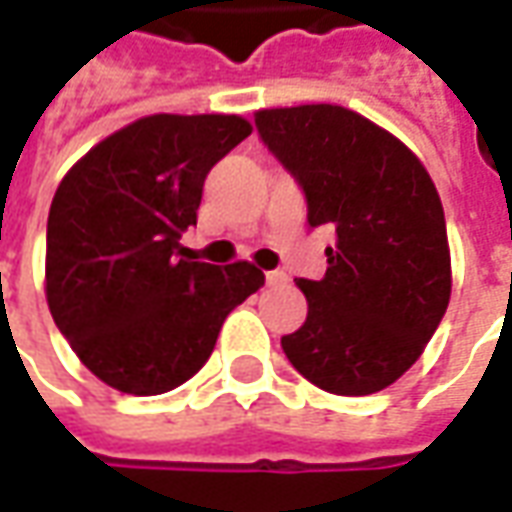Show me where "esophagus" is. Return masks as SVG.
Here are the masks:
<instances>
[{
	"instance_id": "esophagus-1",
	"label": "esophagus",
	"mask_w": 512,
	"mask_h": 512,
	"mask_svg": "<svg viewBox=\"0 0 512 512\" xmlns=\"http://www.w3.org/2000/svg\"><path fill=\"white\" fill-rule=\"evenodd\" d=\"M266 283L269 285L288 283V274H285V271H266Z\"/></svg>"
}]
</instances>
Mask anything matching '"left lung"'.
<instances>
[{
    "mask_svg": "<svg viewBox=\"0 0 512 512\" xmlns=\"http://www.w3.org/2000/svg\"><path fill=\"white\" fill-rule=\"evenodd\" d=\"M255 125L305 193L308 227L336 229L325 277H297L308 319L283 353L325 392L373 395L415 364L448 308L437 187L401 139L342 106L266 109Z\"/></svg>",
    "mask_w": 512,
    "mask_h": 512,
    "instance_id": "obj_1",
    "label": "left lung"
}]
</instances>
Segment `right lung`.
<instances>
[{
	"label": "right lung",
	"mask_w": 512,
	"mask_h": 512,
	"mask_svg": "<svg viewBox=\"0 0 512 512\" xmlns=\"http://www.w3.org/2000/svg\"><path fill=\"white\" fill-rule=\"evenodd\" d=\"M252 134L235 114L125 125L58 184L47 218V302L109 387L162 395L207 364L227 314L263 285L252 263L179 260L204 179Z\"/></svg>",
	"instance_id": "obj_1"
}]
</instances>
